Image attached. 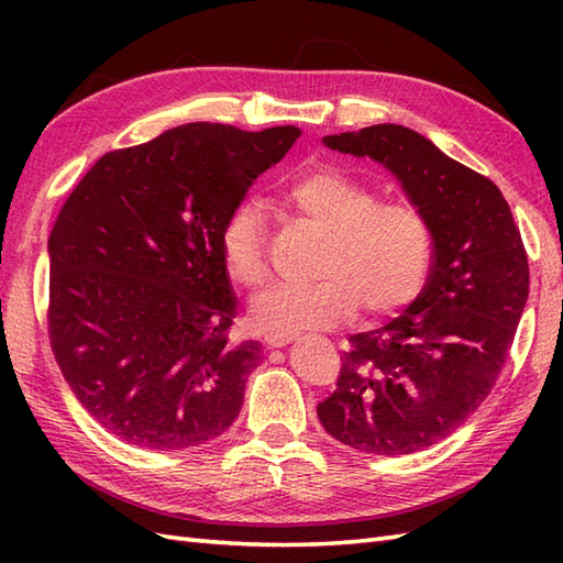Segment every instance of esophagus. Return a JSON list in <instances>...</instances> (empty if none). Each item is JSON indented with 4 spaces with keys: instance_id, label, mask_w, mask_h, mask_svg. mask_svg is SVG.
Segmentation results:
<instances>
[{
    "instance_id": "esophagus-1",
    "label": "esophagus",
    "mask_w": 563,
    "mask_h": 563,
    "mask_svg": "<svg viewBox=\"0 0 563 563\" xmlns=\"http://www.w3.org/2000/svg\"><path fill=\"white\" fill-rule=\"evenodd\" d=\"M297 336H278V333H273V336H266L263 339V343L268 345V349H283V345L292 343Z\"/></svg>"
}]
</instances>
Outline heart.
Instances as JSON below:
<instances>
[{"label": "heart", "mask_w": 563, "mask_h": 563, "mask_svg": "<svg viewBox=\"0 0 563 563\" xmlns=\"http://www.w3.org/2000/svg\"><path fill=\"white\" fill-rule=\"evenodd\" d=\"M288 218L324 234L309 285H275L251 302L261 333L297 336L345 324L357 309L373 319L399 314L423 292L435 254L428 214L406 200H379L373 186L339 166H317L275 194ZM230 280L261 288L268 280L266 227L254 202H236L218 234Z\"/></svg>", "instance_id": "1"}]
</instances>
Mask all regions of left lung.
Masks as SVG:
<instances>
[{
  "instance_id": "8db88e82",
  "label": "left lung",
  "mask_w": 563,
  "mask_h": 563,
  "mask_svg": "<svg viewBox=\"0 0 563 563\" xmlns=\"http://www.w3.org/2000/svg\"><path fill=\"white\" fill-rule=\"evenodd\" d=\"M399 178L435 232L418 300L355 333L336 391L317 406L327 433L369 454H411L454 433L492 394L530 292L528 251L498 186L404 125L324 137Z\"/></svg>"
}]
</instances>
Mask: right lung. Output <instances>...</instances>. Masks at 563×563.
Wrapping results in <instances>:
<instances>
[{
	"label": "right lung",
	"mask_w": 563,
	"mask_h": 563,
	"mask_svg": "<svg viewBox=\"0 0 563 563\" xmlns=\"http://www.w3.org/2000/svg\"><path fill=\"white\" fill-rule=\"evenodd\" d=\"M300 130L188 123L84 174L47 239V336L79 404L128 445L222 435L261 363L232 343L236 300L218 234Z\"/></svg>",
	"instance_id": "add662e5"
}]
</instances>
